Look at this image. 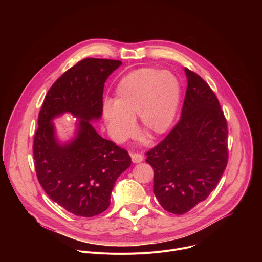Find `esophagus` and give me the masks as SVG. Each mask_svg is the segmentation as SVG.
<instances>
[{
  "label": "esophagus",
  "mask_w": 262,
  "mask_h": 262,
  "mask_svg": "<svg viewBox=\"0 0 262 262\" xmlns=\"http://www.w3.org/2000/svg\"><path fill=\"white\" fill-rule=\"evenodd\" d=\"M130 157H132V161H133V163H135V164H138V163H141L142 161H143V156L142 155H140V154H136V152H134V154H130Z\"/></svg>",
  "instance_id": "esophagus-1"
}]
</instances>
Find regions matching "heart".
I'll use <instances>...</instances> for the list:
<instances>
[{
  "mask_svg": "<svg viewBox=\"0 0 262 262\" xmlns=\"http://www.w3.org/2000/svg\"><path fill=\"white\" fill-rule=\"evenodd\" d=\"M178 78L168 70L142 67L128 72L118 82L114 102L106 100L102 107L108 132L117 143H123L139 129L156 139L171 126L180 100Z\"/></svg>",
  "mask_w": 262,
  "mask_h": 262,
  "instance_id": "1",
  "label": "heart"
}]
</instances>
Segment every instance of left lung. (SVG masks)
Segmentation results:
<instances>
[{
	"instance_id": "left-lung-1",
	"label": "left lung",
	"mask_w": 262,
	"mask_h": 262,
	"mask_svg": "<svg viewBox=\"0 0 262 262\" xmlns=\"http://www.w3.org/2000/svg\"><path fill=\"white\" fill-rule=\"evenodd\" d=\"M188 88L181 116L168 136L149 150L154 193L164 209L190 211L204 201L228 162V127L219 100L208 84L184 68Z\"/></svg>"
}]
</instances>
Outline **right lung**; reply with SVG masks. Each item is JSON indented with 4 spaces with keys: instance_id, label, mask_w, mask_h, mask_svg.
Listing matches in <instances>:
<instances>
[{
    "instance_id": "1",
    "label": "right lung",
    "mask_w": 262,
    "mask_h": 262,
    "mask_svg": "<svg viewBox=\"0 0 262 262\" xmlns=\"http://www.w3.org/2000/svg\"><path fill=\"white\" fill-rule=\"evenodd\" d=\"M119 60L87 58L53 84L34 137L36 175L48 196L67 211L90 217L110 205L117 178L130 166L128 152L100 137L91 124L102 115L103 86ZM64 113L79 119L76 137L60 143L52 120Z\"/></svg>"
}]
</instances>
